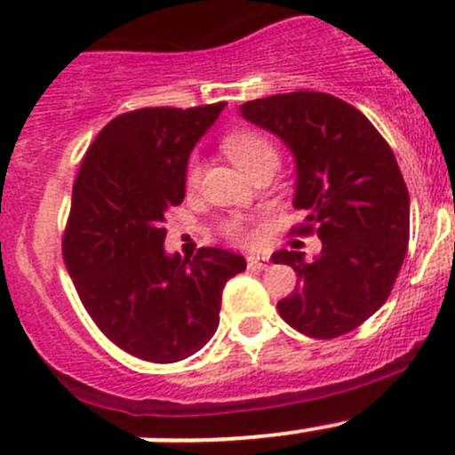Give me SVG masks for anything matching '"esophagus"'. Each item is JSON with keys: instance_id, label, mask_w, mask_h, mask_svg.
Segmentation results:
<instances>
[{"instance_id": "34e87169", "label": "esophagus", "mask_w": 455, "mask_h": 455, "mask_svg": "<svg viewBox=\"0 0 455 455\" xmlns=\"http://www.w3.org/2000/svg\"><path fill=\"white\" fill-rule=\"evenodd\" d=\"M246 262H249L251 268H259V271H264L268 267V258H264V255H249Z\"/></svg>"}]
</instances>
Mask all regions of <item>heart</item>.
Here are the masks:
<instances>
[{
    "instance_id": "b5f03b06",
    "label": "heart",
    "mask_w": 455,
    "mask_h": 455,
    "mask_svg": "<svg viewBox=\"0 0 455 455\" xmlns=\"http://www.w3.org/2000/svg\"><path fill=\"white\" fill-rule=\"evenodd\" d=\"M222 148L227 151V156L244 171L246 175L251 171H255L258 166L271 164L277 166V148L275 144L271 142L264 135L255 133V131H235V133L227 135L222 142ZM202 166L197 160H191L187 166V175H184V182H187L188 188H196L197 182H200ZM222 231L227 233L231 240L242 242V244H249L253 242V231H251L246 224H242L240 220H231L222 227Z\"/></svg>"
}]
</instances>
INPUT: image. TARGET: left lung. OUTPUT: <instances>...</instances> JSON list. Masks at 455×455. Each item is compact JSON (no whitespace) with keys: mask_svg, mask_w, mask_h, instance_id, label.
Returning <instances> with one entry per match:
<instances>
[{"mask_svg":"<svg viewBox=\"0 0 455 455\" xmlns=\"http://www.w3.org/2000/svg\"><path fill=\"white\" fill-rule=\"evenodd\" d=\"M242 117L277 135L295 157L298 235L317 233L322 251H275L299 284L277 302L282 320L317 339L345 335L389 298L409 244V191L394 151L347 101L295 91L246 101Z\"/></svg>","mask_w":455,"mask_h":455,"instance_id":"1","label":"left lung"}]
</instances>
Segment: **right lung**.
Listing matches in <instances>:
<instances>
[{"label": "right lung", "mask_w": 455, "mask_h": 455, "mask_svg": "<svg viewBox=\"0 0 455 455\" xmlns=\"http://www.w3.org/2000/svg\"><path fill=\"white\" fill-rule=\"evenodd\" d=\"M224 101L140 108L110 120L84 156L66 222L64 262L101 333L135 358L178 363L220 324L222 289L242 255L204 246L164 251V218L182 204L188 156Z\"/></svg>", "instance_id": "obj_1"}]
</instances>
